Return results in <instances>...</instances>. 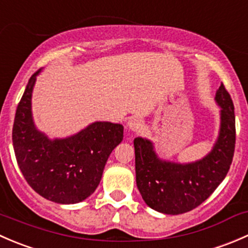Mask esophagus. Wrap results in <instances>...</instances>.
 <instances>
[{"instance_id": "esophagus-1", "label": "esophagus", "mask_w": 248, "mask_h": 248, "mask_svg": "<svg viewBox=\"0 0 248 248\" xmlns=\"http://www.w3.org/2000/svg\"><path fill=\"white\" fill-rule=\"evenodd\" d=\"M141 127H142L141 121H140L139 119H137V117L131 119L128 121V124H127V128H128V131H131L132 133H137V132H139L140 129H141Z\"/></svg>"}]
</instances>
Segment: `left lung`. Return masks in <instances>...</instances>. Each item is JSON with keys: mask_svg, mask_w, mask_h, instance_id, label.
Wrapping results in <instances>:
<instances>
[{"mask_svg": "<svg viewBox=\"0 0 248 248\" xmlns=\"http://www.w3.org/2000/svg\"><path fill=\"white\" fill-rule=\"evenodd\" d=\"M215 101L221 108L218 138L211 151L192 163H175L158 158L154 144L134 139L137 186L151 209L180 215L206 201L226 177L235 150V115L231 94L221 84Z\"/></svg>", "mask_w": 248, "mask_h": 248, "instance_id": "8db88e82", "label": "left lung"}]
</instances>
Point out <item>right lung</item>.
Returning <instances> with one entry per match:
<instances>
[{
  "label": "right lung",
  "mask_w": 248,
  "mask_h": 248,
  "mask_svg": "<svg viewBox=\"0 0 248 248\" xmlns=\"http://www.w3.org/2000/svg\"><path fill=\"white\" fill-rule=\"evenodd\" d=\"M39 73L30 78L16 108L12 137L17 166L39 196L76 204L96 191L110 154L124 139V126L97 121L68 138L49 139L32 119V91Z\"/></svg>",
  "instance_id": "obj_1"
}]
</instances>
